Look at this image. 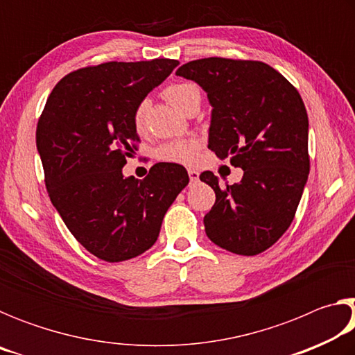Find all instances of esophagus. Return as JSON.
<instances>
[{
  "mask_svg": "<svg viewBox=\"0 0 355 355\" xmlns=\"http://www.w3.org/2000/svg\"><path fill=\"white\" fill-rule=\"evenodd\" d=\"M188 175H189V180H191V183H196L197 180H199V171H196V169H188Z\"/></svg>",
  "mask_w": 355,
  "mask_h": 355,
  "instance_id": "esophagus-1",
  "label": "esophagus"
}]
</instances>
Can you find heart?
I'll return each instance as SVG.
<instances>
[{
    "mask_svg": "<svg viewBox=\"0 0 355 355\" xmlns=\"http://www.w3.org/2000/svg\"><path fill=\"white\" fill-rule=\"evenodd\" d=\"M166 98L171 103L178 107L182 112H186L189 107L200 105L202 101V92L196 84L191 83H178L172 84L164 91ZM148 111V100H142L139 105L136 106L133 114V122L136 130H142L146 125V117ZM196 153V144L194 142H169L164 144L163 147L158 150V156L161 159L169 161V163H180V164H189L194 159Z\"/></svg>",
    "mask_w": 355,
    "mask_h": 355,
    "instance_id": "heart-1",
    "label": "heart"
}]
</instances>
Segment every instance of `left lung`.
<instances>
[{"mask_svg":"<svg viewBox=\"0 0 355 355\" xmlns=\"http://www.w3.org/2000/svg\"><path fill=\"white\" fill-rule=\"evenodd\" d=\"M199 84L211 105L208 148L244 171L222 188L213 172L202 182L216 194L203 218L207 236L238 255H257L294 219L309 178V117L296 87L271 65L205 58L177 70Z\"/></svg>","mask_w":355,"mask_h":355,"instance_id":"8db88e82","label":"left lung"}]
</instances>
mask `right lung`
Listing matches in <instances>:
<instances>
[{
  "label": "right lung",
  "instance_id": "1",
  "mask_svg": "<svg viewBox=\"0 0 355 355\" xmlns=\"http://www.w3.org/2000/svg\"><path fill=\"white\" fill-rule=\"evenodd\" d=\"M178 65L175 59L105 62L64 76L39 119L35 142L53 207L100 260L141 255L158 239L167 209L189 182L175 163L123 177L139 136L136 106Z\"/></svg>",
  "mask_w": 355,
  "mask_h": 355
}]
</instances>
